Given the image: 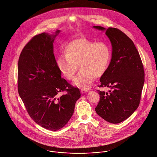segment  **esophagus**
<instances>
[{
    "label": "esophagus",
    "mask_w": 157,
    "mask_h": 157,
    "mask_svg": "<svg viewBox=\"0 0 157 157\" xmlns=\"http://www.w3.org/2000/svg\"><path fill=\"white\" fill-rule=\"evenodd\" d=\"M88 91V90H86V89H84V88H82L81 89V93H82V94H84V93H87Z\"/></svg>",
    "instance_id": "1"
}]
</instances>
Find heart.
<instances>
[{
  "instance_id": "heart-1",
  "label": "heart",
  "mask_w": 157,
  "mask_h": 157,
  "mask_svg": "<svg viewBox=\"0 0 157 157\" xmlns=\"http://www.w3.org/2000/svg\"><path fill=\"white\" fill-rule=\"evenodd\" d=\"M111 49L105 42H96L86 39H78L71 42L65 48V54L60 55L56 61L62 75L67 80L72 79L78 69L73 84L80 88H88L95 77H100L108 67Z\"/></svg>"
}]
</instances>
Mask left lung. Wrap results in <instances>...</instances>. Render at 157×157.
<instances>
[{
    "mask_svg": "<svg viewBox=\"0 0 157 157\" xmlns=\"http://www.w3.org/2000/svg\"><path fill=\"white\" fill-rule=\"evenodd\" d=\"M93 28L105 31L112 47L110 63L99 86L112 91L108 93L97 90L100 98L95 110L105 121L118 124L130 117L139 105L145 82L144 66L133 41L120 30Z\"/></svg>",
    "mask_w": 157,
    "mask_h": 157,
    "instance_id": "1",
    "label": "left lung"
}]
</instances>
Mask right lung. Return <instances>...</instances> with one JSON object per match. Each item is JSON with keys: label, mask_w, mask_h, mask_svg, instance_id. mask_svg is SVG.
<instances>
[{"label": "right lung", "mask_w": 157, "mask_h": 157, "mask_svg": "<svg viewBox=\"0 0 157 157\" xmlns=\"http://www.w3.org/2000/svg\"><path fill=\"white\" fill-rule=\"evenodd\" d=\"M60 30L34 36L23 49L18 64V91L28 113L41 127L51 131L63 128L71 119L78 88L61 78L53 43ZM67 93L60 97V92Z\"/></svg>", "instance_id": "right-lung-1"}]
</instances>
